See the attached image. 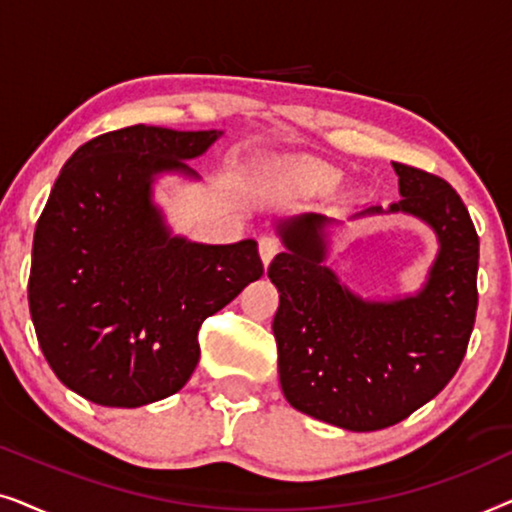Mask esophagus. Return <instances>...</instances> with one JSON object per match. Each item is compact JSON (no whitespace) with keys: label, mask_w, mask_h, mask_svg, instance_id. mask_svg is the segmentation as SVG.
I'll use <instances>...</instances> for the list:
<instances>
[{"label":"esophagus","mask_w":512,"mask_h":512,"mask_svg":"<svg viewBox=\"0 0 512 512\" xmlns=\"http://www.w3.org/2000/svg\"><path fill=\"white\" fill-rule=\"evenodd\" d=\"M279 249H282V244H279L277 237L263 235L261 240H258V254L263 258V265H270L272 258L279 254Z\"/></svg>","instance_id":"34e87169"}]
</instances>
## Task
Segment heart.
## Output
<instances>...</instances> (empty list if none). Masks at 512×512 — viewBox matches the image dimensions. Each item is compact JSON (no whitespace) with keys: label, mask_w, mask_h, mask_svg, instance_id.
I'll return each mask as SVG.
<instances>
[{"label":"heart","mask_w":512,"mask_h":512,"mask_svg":"<svg viewBox=\"0 0 512 512\" xmlns=\"http://www.w3.org/2000/svg\"><path fill=\"white\" fill-rule=\"evenodd\" d=\"M293 179L300 181L305 188L310 191H324V188H331L335 181H338V172L328 170V167L321 165H307V167H298L293 170Z\"/></svg>","instance_id":"1"}]
</instances>
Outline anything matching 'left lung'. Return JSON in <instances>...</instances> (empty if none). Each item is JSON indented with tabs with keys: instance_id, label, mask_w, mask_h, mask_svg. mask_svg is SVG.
<instances>
[{
	"instance_id": "obj_1",
	"label": "left lung",
	"mask_w": 512,
	"mask_h": 512,
	"mask_svg": "<svg viewBox=\"0 0 512 512\" xmlns=\"http://www.w3.org/2000/svg\"><path fill=\"white\" fill-rule=\"evenodd\" d=\"M394 170L401 200L389 212L429 223L440 242L417 296L380 303L342 286L324 265V214L279 223L286 251L268 268L279 291L272 333L286 401L347 431L387 429L438 396L464 361L478 310L480 240L466 205L436 174L403 163Z\"/></svg>"
}]
</instances>
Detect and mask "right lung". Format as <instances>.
Wrapping results in <instances>:
<instances>
[{"label": "right lung", "instance_id": "1", "mask_svg": "<svg viewBox=\"0 0 512 512\" xmlns=\"http://www.w3.org/2000/svg\"><path fill=\"white\" fill-rule=\"evenodd\" d=\"M221 132L156 125L104 132L62 167L37 221L30 312L58 380L107 408H139L184 387L198 331L263 277L254 240L172 237L151 202L160 172L198 177Z\"/></svg>", "mask_w": 512, "mask_h": 512}]
</instances>
